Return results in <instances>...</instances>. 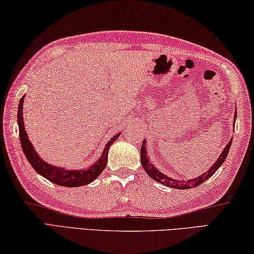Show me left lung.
Wrapping results in <instances>:
<instances>
[{
  "mask_svg": "<svg viewBox=\"0 0 254 254\" xmlns=\"http://www.w3.org/2000/svg\"><path fill=\"white\" fill-rule=\"evenodd\" d=\"M237 110V108H236ZM236 117H237V113H235V119H234V123L236 121ZM231 143H233V138L230 139L229 143L226 145L224 150L222 153H220L219 157L217 158V160L215 161L213 164V166L210 167V168L205 171L204 174L199 175L198 177L195 178H192L190 180H177V179H172V178L168 177L167 175L163 174V172L159 171L156 167L154 166V164L150 161L149 159V156L147 155V148H146V141H143L142 144V147H141V163L144 170L146 171V174L154 179L155 181H157L161 185H164L166 187H169L172 189H179V190H188V189H193V188H196L197 186L202 185L203 182L206 181L208 178L212 177L215 172L218 170V168L220 166L224 164L225 159L227 158V155L229 153V149L231 146Z\"/></svg>",
  "mask_w": 254,
  "mask_h": 254,
  "instance_id": "1",
  "label": "left lung"
}]
</instances>
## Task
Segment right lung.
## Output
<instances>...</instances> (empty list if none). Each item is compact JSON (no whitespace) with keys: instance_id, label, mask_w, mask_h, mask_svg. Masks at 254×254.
Returning a JSON list of instances; mask_svg holds the SVG:
<instances>
[{"instance_id":"1","label":"right lung","mask_w":254,"mask_h":254,"mask_svg":"<svg viewBox=\"0 0 254 254\" xmlns=\"http://www.w3.org/2000/svg\"><path fill=\"white\" fill-rule=\"evenodd\" d=\"M25 96L21 97L18 105L17 111V124L19 128V138L23 152L26 156L27 160L29 161L32 168L36 170L40 176L46 179L51 181L55 185L67 188H76L86 186L88 183L93 182L97 177H99L104 169L106 168L108 163V152L111 145L115 143L118 137L120 136L121 133L116 134L115 136L110 138V141L106 144V146L102 150L99 159L96 160V163L90 165L87 169H66L64 167L53 166L47 163L42 159L38 153L36 152L35 147L32 146L31 142L29 141L28 134H27L24 126V116H23V104H24Z\"/></svg>"}]
</instances>
